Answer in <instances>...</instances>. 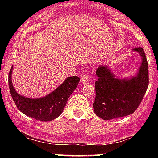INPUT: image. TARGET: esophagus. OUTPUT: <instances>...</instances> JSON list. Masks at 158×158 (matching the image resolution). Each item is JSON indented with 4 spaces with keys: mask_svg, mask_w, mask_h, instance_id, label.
I'll return each instance as SVG.
<instances>
[{
    "mask_svg": "<svg viewBox=\"0 0 158 158\" xmlns=\"http://www.w3.org/2000/svg\"><path fill=\"white\" fill-rule=\"evenodd\" d=\"M80 82L82 85H87L90 82V79H89V76L88 74H85L82 76V77L81 78Z\"/></svg>",
    "mask_w": 158,
    "mask_h": 158,
    "instance_id": "esophagus-1",
    "label": "esophagus"
}]
</instances>
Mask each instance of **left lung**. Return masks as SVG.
<instances>
[{"mask_svg":"<svg viewBox=\"0 0 158 158\" xmlns=\"http://www.w3.org/2000/svg\"><path fill=\"white\" fill-rule=\"evenodd\" d=\"M141 57V64L135 76L116 77L109 66L96 70L94 112L104 120L124 117L134 113L139 106L148 86V65L141 47L132 49Z\"/></svg>","mask_w":158,"mask_h":158,"instance_id":"left-lung-1","label":"left lung"}]
</instances>
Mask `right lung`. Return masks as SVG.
<instances>
[{"label": "right lung", "mask_w": 158, "mask_h": 158, "mask_svg": "<svg viewBox=\"0 0 158 158\" xmlns=\"http://www.w3.org/2000/svg\"><path fill=\"white\" fill-rule=\"evenodd\" d=\"M13 66L8 75V83L11 96L17 109L23 114L43 122L54 120L62 114L67 100L79 84L80 78L71 76L47 95L38 98H27L15 90L11 80Z\"/></svg>", "instance_id": "right-lung-1"}]
</instances>
